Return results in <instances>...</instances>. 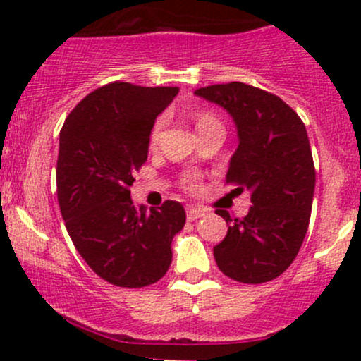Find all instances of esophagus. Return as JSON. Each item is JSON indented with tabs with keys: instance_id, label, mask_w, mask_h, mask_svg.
I'll list each match as a JSON object with an SVG mask.
<instances>
[{
	"instance_id": "esophagus-1",
	"label": "esophagus",
	"mask_w": 361,
	"mask_h": 361,
	"mask_svg": "<svg viewBox=\"0 0 361 361\" xmlns=\"http://www.w3.org/2000/svg\"><path fill=\"white\" fill-rule=\"evenodd\" d=\"M204 216V209L202 207H195V206H188L187 207V220L188 221H194L197 218Z\"/></svg>"
}]
</instances>
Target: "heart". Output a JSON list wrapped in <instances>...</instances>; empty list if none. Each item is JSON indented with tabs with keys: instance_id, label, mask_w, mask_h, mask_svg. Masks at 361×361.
I'll return each mask as SVG.
<instances>
[{
	"instance_id": "b5f03b06",
	"label": "heart",
	"mask_w": 361,
	"mask_h": 361,
	"mask_svg": "<svg viewBox=\"0 0 361 361\" xmlns=\"http://www.w3.org/2000/svg\"><path fill=\"white\" fill-rule=\"evenodd\" d=\"M194 122H195V129H197V133H202V130L206 129H213V127H221V122L218 120V116L214 115L213 111H207V110H201L195 113ZM164 126H166V118H164V116H159V118L155 120L154 127H152L150 137H148L152 147H155V145L159 143L160 136H162ZM180 185L181 188L187 192H199L201 190V176H199V173L188 171V173L181 174Z\"/></svg>"
}]
</instances>
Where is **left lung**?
Instances as JSON below:
<instances>
[{"label": "left lung", "mask_w": 361, "mask_h": 361, "mask_svg": "<svg viewBox=\"0 0 361 361\" xmlns=\"http://www.w3.org/2000/svg\"><path fill=\"white\" fill-rule=\"evenodd\" d=\"M220 104L238 126L239 147L225 181L234 194L251 192L245 218L216 211L228 225L213 248L218 269L231 279L260 285L281 276L297 257L311 218L316 171L307 130L281 97L243 82L195 90Z\"/></svg>", "instance_id": "left-lung-1"}]
</instances>
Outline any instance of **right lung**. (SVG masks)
<instances>
[{
  "label": "right lung",
  "instance_id": "1",
  "mask_svg": "<svg viewBox=\"0 0 361 361\" xmlns=\"http://www.w3.org/2000/svg\"><path fill=\"white\" fill-rule=\"evenodd\" d=\"M178 90L106 83L83 97L61 129L56 178L64 225L87 265L115 286L157 283L185 225L180 202L147 211L134 206L129 190L147 162L155 118Z\"/></svg>",
  "mask_w": 361,
  "mask_h": 361
}]
</instances>
